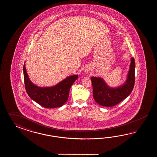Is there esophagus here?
<instances>
[{
    "mask_svg": "<svg viewBox=\"0 0 157 157\" xmlns=\"http://www.w3.org/2000/svg\"><path fill=\"white\" fill-rule=\"evenodd\" d=\"M90 70H91V69H90L89 67H87L86 68H85V72H87V73L89 72L90 71Z\"/></svg>",
    "mask_w": 157,
    "mask_h": 157,
    "instance_id": "esophagus-1",
    "label": "esophagus"
}]
</instances>
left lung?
I'll return each mask as SVG.
<instances>
[{"label":"left lung","instance_id":"left-lung-1","mask_svg":"<svg viewBox=\"0 0 157 157\" xmlns=\"http://www.w3.org/2000/svg\"><path fill=\"white\" fill-rule=\"evenodd\" d=\"M135 62L131 59L130 67L125 83L121 86L111 88L101 78H91L93 89V97L97 103L104 107H113L126 99L132 92L135 84Z\"/></svg>","mask_w":157,"mask_h":157}]
</instances>
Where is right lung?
<instances>
[{"mask_svg": "<svg viewBox=\"0 0 157 157\" xmlns=\"http://www.w3.org/2000/svg\"><path fill=\"white\" fill-rule=\"evenodd\" d=\"M24 77L29 96L42 107L52 108L62 107L67 101L71 87L78 77L77 75L71 76L54 86L41 87L30 81L24 64Z\"/></svg>", "mask_w": 157, "mask_h": 157, "instance_id": "add662e5", "label": "right lung"}]
</instances>
